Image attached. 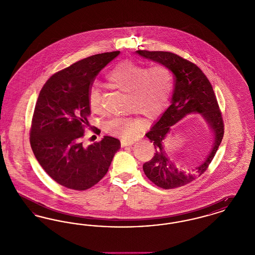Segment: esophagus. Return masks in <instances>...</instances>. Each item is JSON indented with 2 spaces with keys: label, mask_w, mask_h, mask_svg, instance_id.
Wrapping results in <instances>:
<instances>
[{
  "label": "esophagus",
  "mask_w": 255,
  "mask_h": 255,
  "mask_svg": "<svg viewBox=\"0 0 255 255\" xmlns=\"http://www.w3.org/2000/svg\"><path fill=\"white\" fill-rule=\"evenodd\" d=\"M135 142V139H122V146L125 147V146L132 145Z\"/></svg>",
  "instance_id": "1"
}]
</instances>
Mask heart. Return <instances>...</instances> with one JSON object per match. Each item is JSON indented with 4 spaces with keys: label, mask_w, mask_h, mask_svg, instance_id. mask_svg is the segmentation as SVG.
Segmentation results:
<instances>
[{
    "label": "heart",
    "mask_w": 255,
    "mask_h": 255,
    "mask_svg": "<svg viewBox=\"0 0 255 255\" xmlns=\"http://www.w3.org/2000/svg\"><path fill=\"white\" fill-rule=\"evenodd\" d=\"M106 82L111 89L128 93L130 109L148 118H155L162 113L169 102L173 75L169 68L163 64L148 67L142 63L125 61L107 73ZM88 102L95 113H100L103 109L102 93L98 86L90 88ZM142 126L143 122L137 118H116L105 122L104 129L114 135L131 138Z\"/></svg>",
    "instance_id": "obj_1"
}]
</instances>
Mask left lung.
I'll return each instance as SVG.
<instances>
[{
	"mask_svg": "<svg viewBox=\"0 0 255 255\" xmlns=\"http://www.w3.org/2000/svg\"><path fill=\"white\" fill-rule=\"evenodd\" d=\"M146 59L163 64L174 74L175 85L170 106L146 136L154 143V157L143 164L146 177L158 187L172 189L190 183L205 173L224 136V122L213 88L202 70L190 61L168 51L136 50ZM190 113H200L213 134L212 148L204 160L195 168L181 169L168 157L164 142L170 126Z\"/></svg>",
	"mask_w": 255,
	"mask_h": 255,
	"instance_id": "1",
	"label": "left lung"
}]
</instances>
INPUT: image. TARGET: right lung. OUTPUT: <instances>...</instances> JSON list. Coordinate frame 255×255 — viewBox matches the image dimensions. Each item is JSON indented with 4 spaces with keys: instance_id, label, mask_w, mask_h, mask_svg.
Returning a JSON list of instances; mask_svg holds the SVG:
<instances>
[{
    "instance_id": "right-lung-1",
    "label": "right lung",
    "mask_w": 255,
    "mask_h": 255,
    "mask_svg": "<svg viewBox=\"0 0 255 255\" xmlns=\"http://www.w3.org/2000/svg\"><path fill=\"white\" fill-rule=\"evenodd\" d=\"M121 51L96 54L54 73L37 99L30 145L40 165L61 185L86 190L108 172L121 141L105 135L83 145L81 137L91 115L88 93L99 72Z\"/></svg>"
}]
</instances>
